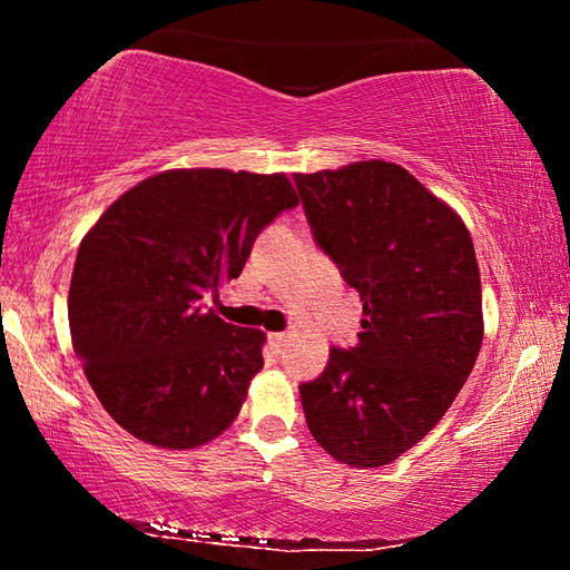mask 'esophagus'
<instances>
[{
	"label": "esophagus",
	"instance_id": "1",
	"mask_svg": "<svg viewBox=\"0 0 570 570\" xmlns=\"http://www.w3.org/2000/svg\"><path fill=\"white\" fill-rule=\"evenodd\" d=\"M268 340H272V346H274V350H276V352H282V350H284V346H286V340H288V336H286L284 332H276V334H272V336H268Z\"/></svg>",
	"mask_w": 570,
	"mask_h": 570
}]
</instances>
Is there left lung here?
<instances>
[{
    "instance_id": "obj_1",
    "label": "left lung",
    "mask_w": 570,
    "mask_h": 570,
    "mask_svg": "<svg viewBox=\"0 0 570 570\" xmlns=\"http://www.w3.org/2000/svg\"><path fill=\"white\" fill-rule=\"evenodd\" d=\"M316 246L360 292L362 332L298 384L314 440L344 465L380 468L455 402L482 344L475 248L448 204L397 163L294 173Z\"/></svg>"
}]
</instances>
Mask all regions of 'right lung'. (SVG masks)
Returning <instances> with one entry per match:
<instances>
[{
    "label": "right lung",
    "instance_id": "1",
    "mask_svg": "<svg viewBox=\"0 0 570 570\" xmlns=\"http://www.w3.org/2000/svg\"><path fill=\"white\" fill-rule=\"evenodd\" d=\"M294 206L284 173L183 168L140 180L88 230L67 316L85 377L122 430L190 450L236 420L266 336L200 298L238 278L256 236Z\"/></svg>",
    "mask_w": 570,
    "mask_h": 570
}]
</instances>
